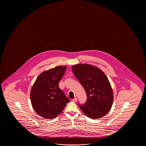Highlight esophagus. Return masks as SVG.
<instances>
[{"label":"esophagus","mask_w":146,"mask_h":146,"mask_svg":"<svg viewBox=\"0 0 146 146\" xmlns=\"http://www.w3.org/2000/svg\"><path fill=\"white\" fill-rule=\"evenodd\" d=\"M77 101V98H75L72 99V101L73 102H76Z\"/></svg>","instance_id":"1"}]
</instances>
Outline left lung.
<instances>
[{"mask_svg":"<svg viewBox=\"0 0 146 146\" xmlns=\"http://www.w3.org/2000/svg\"><path fill=\"white\" fill-rule=\"evenodd\" d=\"M74 76L87 94V101L78 105L92 119L102 117L110 111L113 102L112 87L104 73L95 66L78 64L72 67Z\"/></svg>","mask_w":146,"mask_h":146,"instance_id":"left-lung-1","label":"left lung"}]
</instances>
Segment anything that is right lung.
<instances>
[{
	"label": "right lung",
	"mask_w": 146,
	"mask_h": 146,
	"mask_svg": "<svg viewBox=\"0 0 146 146\" xmlns=\"http://www.w3.org/2000/svg\"><path fill=\"white\" fill-rule=\"evenodd\" d=\"M66 68L59 66L41 73L33 85L30 93L32 106L44 118H55L70 101L59 87Z\"/></svg>",
	"instance_id": "add662e5"
}]
</instances>
